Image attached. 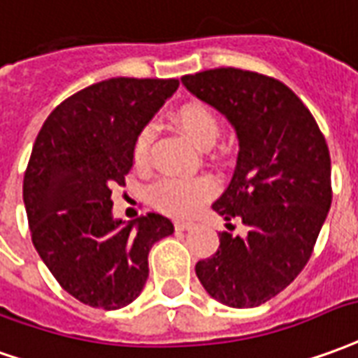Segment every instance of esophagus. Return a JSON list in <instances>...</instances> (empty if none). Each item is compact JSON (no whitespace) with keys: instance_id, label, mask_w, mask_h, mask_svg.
Here are the masks:
<instances>
[{"instance_id":"34e87169","label":"esophagus","mask_w":358,"mask_h":358,"mask_svg":"<svg viewBox=\"0 0 358 358\" xmlns=\"http://www.w3.org/2000/svg\"><path fill=\"white\" fill-rule=\"evenodd\" d=\"M194 227H196V224H194L192 221H176L174 222V229H176V231H189V229H194Z\"/></svg>"}]
</instances>
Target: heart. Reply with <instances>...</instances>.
<instances>
[{
	"mask_svg": "<svg viewBox=\"0 0 358 358\" xmlns=\"http://www.w3.org/2000/svg\"><path fill=\"white\" fill-rule=\"evenodd\" d=\"M172 122L180 131L197 147L207 149L219 136V120L213 110L201 102H186L172 114ZM153 143V129L147 126L137 134L134 141V164L143 169L149 161V149ZM215 194V182L211 178H161L151 187V201L172 217H189Z\"/></svg>",
	"mask_w": 358,
	"mask_h": 358,
	"instance_id": "heart-1",
	"label": "heart"
}]
</instances>
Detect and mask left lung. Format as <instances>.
Masks as SVG:
<instances>
[{
	"instance_id": "obj_1",
	"label": "left lung",
	"mask_w": 358,
	"mask_h": 358,
	"mask_svg": "<svg viewBox=\"0 0 358 358\" xmlns=\"http://www.w3.org/2000/svg\"><path fill=\"white\" fill-rule=\"evenodd\" d=\"M182 83L236 129V171L213 209L248 227L244 238L221 232L196 275L215 301L254 308L291 285L312 256L331 205L326 137L306 104L269 75L217 67Z\"/></svg>"
}]
</instances>
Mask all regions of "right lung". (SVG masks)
<instances>
[{"mask_svg": "<svg viewBox=\"0 0 358 358\" xmlns=\"http://www.w3.org/2000/svg\"><path fill=\"white\" fill-rule=\"evenodd\" d=\"M178 79L114 77L57 104L32 145L22 180L32 244L62 289L92 308L118 310L141 294L149 250L171 219H112V186H126L134 141Z\"/></svg>", "mask_w": 358, "mask_h": 358, "instance_id": "add662e5", "label": "right lung"}]
</instances>
